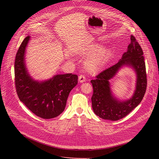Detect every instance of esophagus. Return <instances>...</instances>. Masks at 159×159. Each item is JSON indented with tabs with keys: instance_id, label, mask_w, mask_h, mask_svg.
Instances as JSON below:
<instances>
[{
	"instance_id": "esophagus-1",
	"label": "esophagus",
	"mask_w": 159,
	"mask_h": 159,
	"mask_svg": "<svg viewBox=\"0 0 159 159\" xmlns=\"http://www.w3.org/2000/svg\"><path fill=\"white\" fill-rule=\"evenodd\" d=\"M86 80V77L84 75H80L79 77V81L80 82H84Z\"/></svg>"
}]
</instances>
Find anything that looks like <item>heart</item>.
<instances>
[{
  "label": "heart",
  "instance_id": "b5f03b06",
  "mask_svg": "<svg viewBox=\"0 0 159 159\" xmlns=\"http://www.w3.org/2000/svg\"><path fill=\"white\" fill-rule=\"evenodd\" d=\"M100 49V45H91L84 52V54L89 55L98 51L88 58L85 64L87 70L92 73L101 70L111 56V51L110 49Z\"/></svg>",
  "mask_w": 159,
  "mask_h": 159
}]
</instances>
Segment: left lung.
<instances>
[{"label": "left lung", "mask_w": 159, "mask_h": 159, "mask_svg": "<svg viewBox=\"0 0 159 159\" xmlns=\"http://www.w3.org/2000/svg\"><path fill=\"white\" fill-rule=\"evenodd\" d=\"M131 43L121 59L91 80L93 91L91 102L94 113L100 118L118 120L128 115L143 100L147 88V77L143 51L135 37L131 35ZM124 65H129L137 74L136 89L133 97L128 101L120 102L111 94L109 80Z\"/></svg>", "instance_id": "left-lung-1"}]
</instances>
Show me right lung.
<instances>
[{
    "instance_id": "1",
    "label": "right lung",
    "mask_w": 159,
    "mask_h": 159,
    "mask_svg": "<svg viewBox=\"0 0 159 159\" xmlns=\"http://www.w3.org/2000/svg\"><path fill=\"white\" fill-rule=\"evenodd\" d=\"M30 35L21 43L15 61V84L20 101L37 116L44 119L56 117L64 110L71 90L77 84V75H57L39 82L29 75L24 62V53Z\"/></svg>"
}]
</instances>
